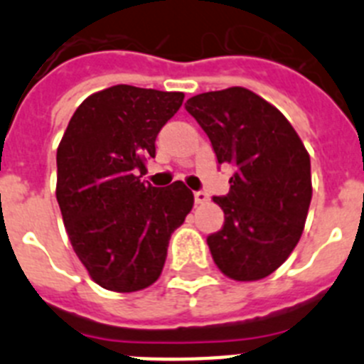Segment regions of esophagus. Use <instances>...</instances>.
I'll list each match as a JSON object with an SVG mask.
<instances>
[{
  "instance_id": "obj_1",
  "label": "esophagus",
  "mask_w": 364,
  "mask_h": 364,
  "mask_svg": "<svg viewBox=\"0 0 364 364\" xmlns=\"http://www.w3.org/2000/svg\"><path fill=\"white\" fill-rule=\"evenodd\" d=\"M210 200V195L205 191H195V202L197 204H205V202Z\"/></svg>"
}]
</instances>
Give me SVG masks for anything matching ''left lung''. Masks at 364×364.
I'll return each instance as SVG.
<instances>
[{
  "mask_svg": "<svg viewBox=\"0 0 364 364\" xmlns=\"http://www.w3.org/2000/svg\"><path fill=\"white\" fill-rule=\"evenodd\" d=\"M186 109L210 136L218 164L235 169L228 197H215L224 228L208 237L226 277H268L301 239L311 200L310 154L281 111L244 87L202 92Z\"/></svg>",
  "mask_w": 364,
  "mask_h": 364,
  "instance_id": "1",
  "label": "left lung"
}]
</instances>
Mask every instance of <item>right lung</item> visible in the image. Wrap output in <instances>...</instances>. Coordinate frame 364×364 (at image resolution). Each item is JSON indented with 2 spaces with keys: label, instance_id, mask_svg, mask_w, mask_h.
Segmentation results:
<instances>
[{
  "label": "right lung",
  "instance_id": "add662e5",
  "mask_svg": "<svg viewBox=\"0 0 364 364\" xmlns=\"http://www.w3.org/2000/svg\"><path fill=\"white\" fill-rule=\"evenodd\" d=\"M184 92L112 85L87 96L58 146L56 198L74 253L89 277L118 294L162 273L171 233L193 208L184 182L144 184L138 171Z\"/></svg>",
  "mask_w": 364,
  "mask_h": 364
}]
</instances>
